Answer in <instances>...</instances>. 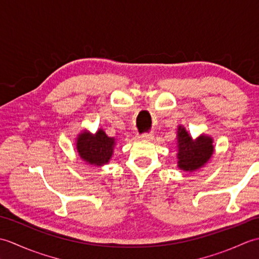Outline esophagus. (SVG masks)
<instances>
[{
    "label": "esophagus",
    "mask_w": 259,
    "mask_h": 259,
    "mask_svg": "<svg viewBox=\"0 0 259 259\" xmlns=\"http://www.w3.org/2000/svg\"><path fill=\"white\" fill-rule=\"evenodd\" d=\"M140 138L145 141H150L153 139V136L151 134H144L140 137Z\"/></svg>",
    "instance_id": "1"
}]
</instances>
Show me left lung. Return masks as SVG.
I'll return each instance as SVG.
<instances>
[{"instance_id":"obj_1","label":"left lung","mask_w":259,"mask_h":259,"mask_svg":"<svg viewBox=\"0 0 259 259\" xmlns=\"http://www.w3.org/2000/svg\"><path fill=\"white\" fill-rule=\"evenodd\" d=\"M213 153L212 140L201 136L192 140L183 126L178 128V167L186 171H192L203 166Z\"/></svg>"}]
</instances>
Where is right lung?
<instances>
[{"instance_id":"add662e5","label":"right lung","mask_w":259,"mask_h":259,"mask_svg":"<svg viewBox=\"0 0 259 259\" xmlns=\"http://www.w3.org/2000/svg\"><path fill=\"white\" fill-rule=\"evenodd\" d=\"M113 146L114 139L108 137L103 130H99L96 135L81 134L76 141L79 156L88 163L95 166H102L110 160Z\"/></svg>"}]
</instances>
